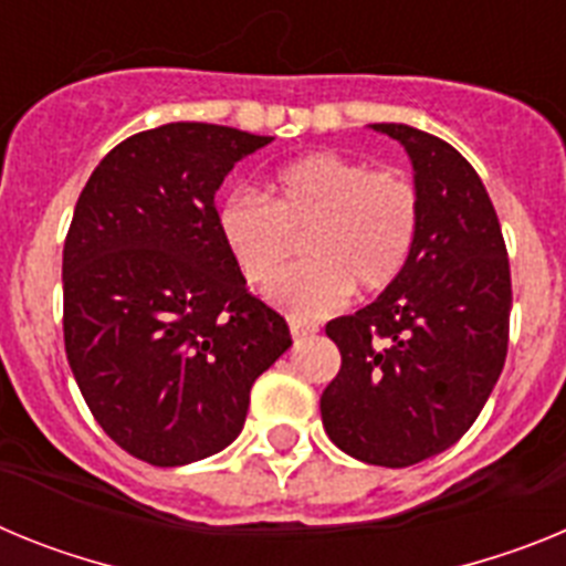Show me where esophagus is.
<instances>
[{"label":"esophagus","instance_id":"1","mask_svg":"<svg viewBox=\"0 0 566 566\" xmlns=\"http://www.w3.org/2000/svg\"><path fill=\"white\" fill-rule=\"evenodd\" d=\"M289 326H292V337L297 339V343H300V339L314 337V334H317V326H306V323H300V319H292Z\"/></svg>","mask_w":566,"mask_h":566}]
</instances>
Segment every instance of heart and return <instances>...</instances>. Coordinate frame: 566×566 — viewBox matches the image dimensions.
<instances>
[{"label": "heart", "mask_w": 566, "mask_h": 566, "mask_svg": "<svg viewBox=\"0 0 566 566\" xmlns=\"http://www.w3.org/2000/svg\"><path fill=\"white\" fill-rule=\"evenodd\" d=\"M419 223L422 198L408 175L334 149L283 164L266 201L240 189L214 209L218 238L249 286H272L293 238L307 234L310 263L272 289L274 303L294 317H323L352 289L377 294L391 286L411 260Z\"/></svg>", "instance_id": "obj_1"}]
</instances>
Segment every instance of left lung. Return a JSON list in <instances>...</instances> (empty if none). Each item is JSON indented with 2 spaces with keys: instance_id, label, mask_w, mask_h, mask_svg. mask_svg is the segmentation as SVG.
Returning a JSON list of instances; mask_svg holds the SVG:
<instances>
[{
  "instance_id": "8db88e82",
  "label": "left lung",
  "mask_w": 566,
  "mask_h": 566,
  "mask_svg": "<svg viewBox=\"0 0 566 566\" xmlns=\"http://www.w3.org/2000/svg\"><path fill=\"white\" fill-rule=\"evenodd\" d=\"M408 149L422 223L405 272L371 306L332 319L339 371L319 397L328 439L379 468L451 448L476 422L504 368L510 260L476 169L408 124H374Z\"/></svg>"
}]
</instances>
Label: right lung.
Wrapping results in <instances>:
<instances>
[{
    "instance_id": "right-lung-1",
    "label": "right lung",
    "mask_w": 566,
    "mask_h": 566,
    "mask_svg": "<svg viewBox=\"0 0 566 566\" xmlns=\"http://www.w3.org/2000/svg\"><path fill=\"white\" fill-rule=\"evenodd\" d=\"M269 135L175 122L109 149L64 240V352L104 433L178 468L223 451L292 345L214 227V192Z\"/></svg>"
}]
</instances>
